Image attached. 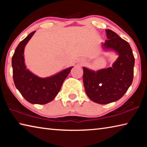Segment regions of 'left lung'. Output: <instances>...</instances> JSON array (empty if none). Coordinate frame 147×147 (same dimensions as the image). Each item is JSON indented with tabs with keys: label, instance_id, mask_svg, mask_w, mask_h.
I'll return each mask as SVG.
<instances>
[{
	"label": "left lung",
	"instance_id": "1",
	"mask_svg": "<svg viewBox=\"0 0 147 147\" xmlns=\"http://www.w3.org/2000/svg\"><path fill=\"white\" fill-rule=\"evenodd\" d=\"M108 39L102 48L114 51L118 58L112 67L94 71L84 67L83 81L86 93L94 102L106 104L117 101L131 86L134 78L135 59L127 41L115 32L106 29Z\"/></svg>",
	"mask_w": 147,
	"mask_h": 147
}]
</instances>
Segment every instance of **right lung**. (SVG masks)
I'll return each instance as SVG.
<instances>
[{
  "label": "right lung",
  "mask_w": 147,
  "mask_h": 147,
  "mask_svg": "<svg viewBox=\"0 0 147 147\" xmlns=\"http://www.w3.org/2000/svg\"><path fill=\"white\" fill-rule=\"evenodd\" d=\"M36 31L30 34L17 47L12 57L13 82L22 96L31 104H45L54 100L62 84L73 67L63 69L46 78H41L26 68L24 51L26 44Z\"/></svg>",
  "instance_id": "right-lung-1"
}]
</instances>
